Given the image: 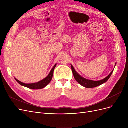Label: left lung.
I'll return each mask as SVG.
<instances>
[{
    "label": "left lung",
    "mask_w": 128,
    "mask_h": 128,
    "mask_svg": "<svg viewBox=\"0 0 128 128\" xmlns=\"http://www.w3.org/2000/svg\"><path fill=\"white\" fill-rule=\"evenodd\" d=\"M116 64V62L115 64L114 68L115 67ZM71 68L72 72V74L74 75V77L76 80L80 84L81 86L86 88H95L98 86H99L100 85H102L104 83H106L108 80V79L110 78V77L111 76L114 69V68L113 70L112 71V72L110 74L108 75L107 77H106L104 78L99 80H91L86 79V78H84V77H83L82 76H81L80 74L75 70V69L73 67V66L72 64H71Z\"/></svg>",
    "instance_id": "1"
}]
</instances>
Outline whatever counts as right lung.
I'll return each mask as SVG.
<instances>
[{"label": "right lung", "instance_id": "obj_1", "mask_svg": "<svg viewBox=\"0 0 128 128\" xmlns=\"http://www.w3.org/2000/svg\"><path fill=\"white\" fill-rule=\"evenodd\" d=\"M56 64H55V65L54 66L53 68L51 69V71L50 72L49 74L48 75L45 77L42 80L38 81L36 83H23L21 82L20 80H18L16 78H15V80H16L17 82L20 84L21 86H24L25 87H26L28 88H29L30 89H34V90H38V89H41L45 88L46 86H47L51 82L53 75V72L54 70V68H56Z\"/></svg>", "mask_w": 128, "mask_h": 128}]
</instances>
